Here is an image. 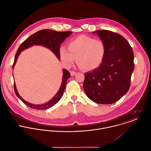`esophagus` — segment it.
Returning <instances> with one entry per match:
<instances>
[{
  "label": "esophagus",
  "mask_w": 151,
  "mask_h": 151,
  "mask_svg": "<svg viewBox=\"0 0 151 151\" xmlns=\"http://www.w3.org/2000/svg\"><path fill=\"white\" fill-rule=\"evenodd\" d=\"M70 74H71V76H75L77 74V73L76 71H70Z\"/></svg>",
  "instance_id": "34e87169"
}]
</instances>
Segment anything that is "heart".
<instances>
[{
	"instance_id": "heart-1",
	"label": "heart",
	"mask_w": 151,
	"mask_h": 151,
	"mask_svg": "<svg viewBox=\"0 0 151 151\" xmlns=\"http://www.w3.org/2000/svg\"><path fill=\"white\" fill-rule=\"evenodd\" d=\"M106 53V47L103 41L84 35L70 41L68 47L62 46L59 49V56L65 66H71L77 58L79 66L86 71L98 68L103 63Z\"/></svg>"
}]
</instances>
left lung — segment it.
Masks as SVG:
<instances>
[{
	"mask_svg": "<svg viewBox=\"0 0 151 151\" xmlns=\"http://www.w3.org/2000/svg\"><path fill=\"white\" fill-rule=\"evenodd\" d=\"M96 34L106 47L105 60L96 70L85 73L83 88L93 102L111 104L129 91L134 69V53L129 42L121 35L108 30Z\"/></svg>",
	"mask_w": 151,
	"mask_h": 151,
	"instance_id": "8db88e82",
	"label": "left lung"
}]
</instances>
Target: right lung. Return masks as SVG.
I'll use <instances>...</instances> for the list:
<instances>
[{
  "label": "right lung",
  "mask_w": 151,
  "mask_h": 151,
  "mask_svg": "<svg viewBox=\"0 0 151 151\" xmlns=\"http://www.w3.org/2000/svg\"><path fill=\"white\" fill-rule=\"evenodd\" d=\"M71 34V31L58 32L49 29H42L35 32L24 41L19 47L15 56L14 62L13 65V70L17 62L20 54L21 53V52L34 45H41L46 47L51 50L57 57V58L60 60L59 49L60 45L66 39V38L69 37ZM63 73L62 84L59 88L58 92L55 95L51 100L45 104L41 105H35L25 101L19 95L14 82V87L16 95L20 100H22V102L24 104L32 109L37 110H45L51 108L56 104L62 98L67 84V80L70 77V73L66 69H63Z\"/></svg>",
  "instance_id": "add662e5"
}]
</instances>
